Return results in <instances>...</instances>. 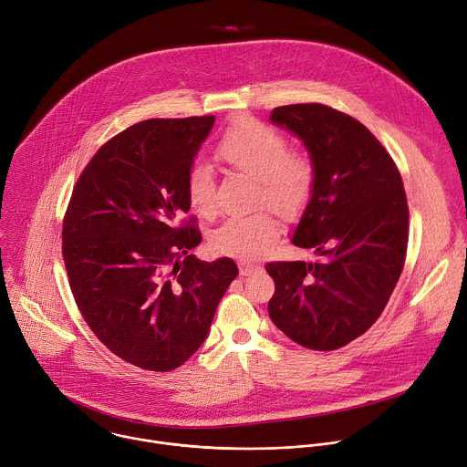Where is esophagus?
I'll return each instance as SVG.
<instances>
[{"mask_svg":"<svg viewBox=\"0 0 467 467\" xmlns=\"http://www.w3.org/2000/svg\"><path fill=\"white\" fill-rule=\"evenodd\" d=\"M258 270V264H251V262H242L240 264V275L247 277L251 274H254Z\"/></svg>","mask_w":467,"mask_h":467,"instance_id":"1","label":"esophagus"}]
</instances>
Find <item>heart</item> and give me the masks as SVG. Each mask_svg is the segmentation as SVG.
I'll list each match as a JSON object with an SVG mask.
<instances>
[{
    "label": "heart",
    "mask_w": 467,
    "mask_h": 467,
    "mask_svg": "<svg viewBox=\"0 0 467 467\" xmlns=\"http://www.w3.org/2000/svg\"><path fill=\"white\" fill-rule=\"evenodd\" d=\"M286 150L288 142L277 129L253 118H240L225 129L216 155L258 181L260 202L290 214L306 203L314 186V166L303 153ZM186 193L199 216L213 218L218 213L214 173L207 162L190 166ZM279 231V220L268 211L231 216L214 231L213 245L234 256H256L274 244Z\"/></svg>",
    "instance_id": "b5f03b06"
}]
</instances>
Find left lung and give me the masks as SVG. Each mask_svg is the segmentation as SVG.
Returning <instances> with one entry per match:
<instances>
[{"label":"left lung","instance_id":"8db88e82","mask_svg":"<svg viewBox=\"0 0 467 467\" xmlns=\"http://www.w3.org/2000/svg\"><path fill=\"white\" fill-rule=\"evenodd\" d=\"M270 121L297 137L314 186L292 244L314 262L265 264L272 321L314 351L348 346L382 314L403 270L409 205L391 157L355 118L319 103L277 107Z\"/></svg>","mask_w":467,"mask_h":467}]
</instances>
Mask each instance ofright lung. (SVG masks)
Masks as SVG:
<instances>
[{"mask_svg": "<svg viewBox=\"0 0 467 467\" xmlns=\"http://www.w3.org/2000/svg\"><path fill=\"white\" fill-rule=\"evenodd\" d=\"M214 119L130 125L92 157L64 218L62 256L85 321L142 369L171 371L202 348L238 275L227 256L190 254L202 233L179 227L190 211L186 175Z\"/></svg>", "mask_w": 467, "mask_h": 467, "instance_id": "add662e5", "label": "right lung"}]
</instances>
